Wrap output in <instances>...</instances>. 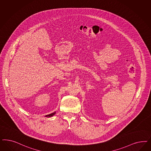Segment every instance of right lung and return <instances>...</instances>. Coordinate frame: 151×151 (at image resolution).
Listing matches in <instances>:
<instances>
[{
	"instance_id": "1",
	"label": "right lung",
	"mask_w": 151,
	"mask_h": 151,
	"mask_svg": "<svg viewBox=\"0 0 151 151\" xmlns=\"http://www.w3.org/2000/svg\"><path fill=\"white\" fill-rule=\"evenodd\" d=\"M55 112H54L53 113H51V114H48V115L45 116V117H52V116H54V115L55 114Z\"/></svg>"
}]
</instances>
